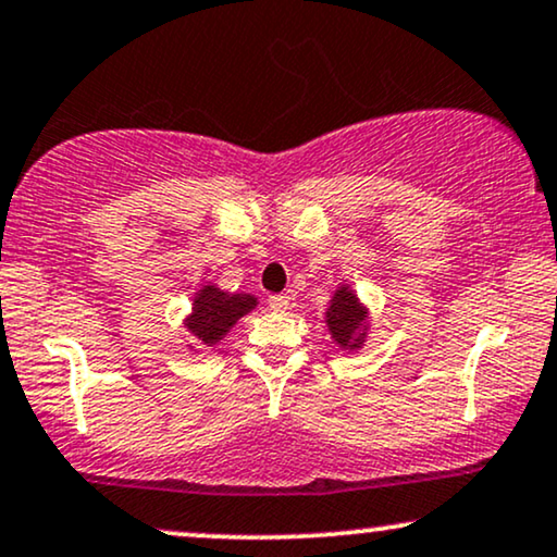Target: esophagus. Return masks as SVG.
I'll return each mask as SVG.
<instances>
[{
    "mask_svg": "<svg viewBox=\"0 0 557 557\" xmlns=\"http://www.w3.org/2000/svg\"><path fill=\"white\" fill-rule=\"evenodd\" d=\"M269 307L273 309V312H286V309L292 307V296L273 294V296H269Z\"/></svg>",
    "mask_w": 557,
    "mask_h": 557,
    "instance_id": "obj_1",
    "label": "esophagus"
}]
</instances>
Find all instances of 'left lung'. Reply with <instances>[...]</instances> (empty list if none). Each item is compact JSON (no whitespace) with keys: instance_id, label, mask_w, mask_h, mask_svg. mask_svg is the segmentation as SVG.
Instances as JSON below:
<instances>
[{"instance_id":"obj_1","label":"left lung","mask_w":557,"mask_h":557,"mask_svg":"<svg viewBox=\"0 0 557 557\" xmlns=\"http://www.w3.org/2000/svg\"><path fill=\"white\" fill-rule=\"evenodd\" d=\"M324 324H327L332 343L341 350L358 352L366 345L368 332H371V312L352 292L348 281L337 284L335 294L330 296V305L324 309Z\"/></svg>"}]
</instances>
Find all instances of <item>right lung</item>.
<instances>
[{
  "label": "right lung",
  "instance_id": "add662e5",
  "mask_svg": "<svg viewBox=\"0 0 557 557\" xmlns=\"http://www.w3.org/2000/svg\"><path fill=\"white\" fill-rule=\"evenodd\" d=\"M256 307L258 296L245 292H222L212 281H205L191 296V312L184 317V327L201 348H214ZM189 350L197 352L194 345H189Z\"/></svg>",
  "mask_w": 557,
  "mask_h": 557
}]
</instances>
